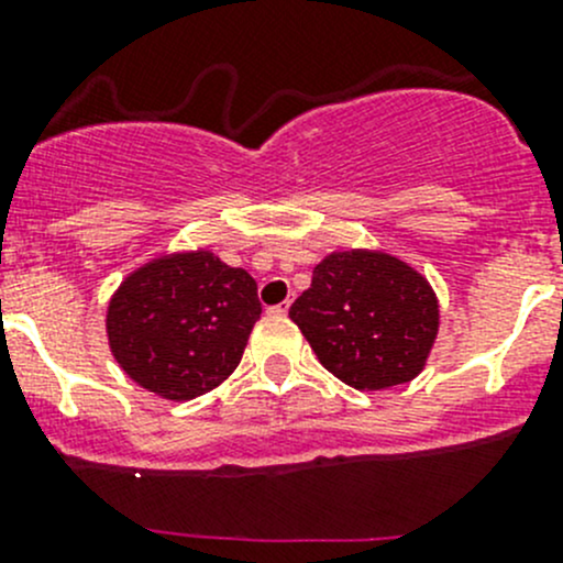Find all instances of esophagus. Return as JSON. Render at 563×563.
Here are the masks:
<instances>
[{"label":"esophagus","instance_id":"obj_1","mask_svg":"<svg viewBox=\"0 0 563 563\" xmlns=\"http://www.w3.org/2000/svg\"><path fill=\"white\" fill-rule=\"evenodd\" d=\"M288 308H291V299H286V302H280V305H275V308H269L272 313H277V316H283V313H288Z\"/></svg>","mask_w":563,"mask_h":563}]
</instances>
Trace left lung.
I'll list each match as a JSON object with an SVG mask.
<instances>
[{
	"instance_id": "1",
	"label": "left lung",
	"mask_w": 563,
	"mask_h": 563,
	"mask_svg": "<svg viewBox=\"0 0 563 563\" xmlns=\"http://www.w3.org/2000/svg\"><path fill=\"white\" fill-rule=\"evenodd\" d=\"M288 316L318 362L354 389L411 382L439 332L428 280L391 255L365 250L327 255Z\"/></svg>"
}]
</instances>
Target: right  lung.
I'll list each match as a JSON object with an SVG mask.
<instances>
[{"mask_svg": "<svg viewBox=\"0 0 563 563\" xmlns=\"http://www.w3.org/2000/svg\"><path fill=\"white\" fill-rule=\"evenodd\" d=\"M258 286L218 255H168L141 266L108 305V343L122 371L155 395L192 400L236 371Z\"/></svg>", "mask_w": 563, "mask_h": 563, "instance_id": "obj_1", "label": "right lung"}]
</instances>
